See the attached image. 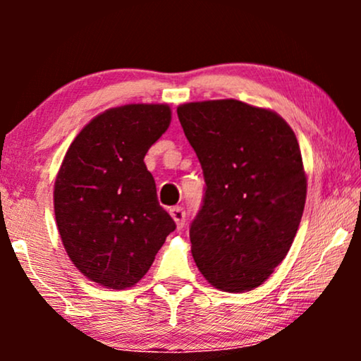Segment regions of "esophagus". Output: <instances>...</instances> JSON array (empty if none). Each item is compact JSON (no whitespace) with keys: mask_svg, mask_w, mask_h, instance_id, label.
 <instances>
[{"mask_svg":"<svg viewBox=\"0 0 361 361\" xmlns=\"http://www.w3.org/2000/svg\"><path fill=\"white\" fill-rule=\"evenodd\" d=\"M171 216L176 221L177 230L184 228V225H185V210L182 209V207H174V209H171Z\"/></svg>","mask_w":361,"mask_h":361,"instance_id":"esophagus-1","label":"esophagus"}]
</instances>
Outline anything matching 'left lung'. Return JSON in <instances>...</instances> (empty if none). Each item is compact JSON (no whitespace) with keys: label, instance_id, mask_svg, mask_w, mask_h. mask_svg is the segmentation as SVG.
Wrapping results in <instances>:
<instances>
[{"label":"left lung","instance_id":"1","mask_svg":"<svg viewBox=\"0 0 361 361\" xmlns=\"http://www.w3.org/2000/svg\"><path fill=\"white\" fill-rule=\"evenodd\" d=\"M177 116L205 179L190 224L197 268L225 293L258 288L302 219L307 177L298 137L278 113L233 98L184 103Z\"/></svg>","mask_w":361,"mask_h":361}]
</instances>
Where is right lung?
<instances>
[{"mask_svg":"<svg viewBox=\"0 0 361 361\" xmlns=\"http://www.w3.org/2000/svg\"><path fill=\"white\" fill-rule=\"evenodd\" d=\"M169 125V105L110 108L66 152L54 185L57 228L68 258L93 283L135 286L176 230L145 164L147 149Z\"/></svg>","mask_w":361,"mask_h":361,"instance_id":"right-lung-1","label":"right lung"}]
</instances>
